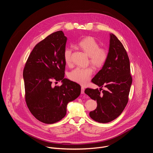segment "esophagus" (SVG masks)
<instances>
[{"instance_id":"obj_1","label":"esophagus","mask_w":153,"mask_h":153,"mask_svg":"<svg viewBox=\"0 0 153 153\" xmlns=\"http://www.w3.org/2000/svg\"><path fill=\"white\" fill-rule=\"evenodd\" d=\"M81 93L82 94H84L85 93V88L83 86L81 87Z\"/></svg>"}]
</instances>
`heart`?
Returning a JSON list of instances; mask_svg holds the SVG:
<instances>
[{
	"label": "heart",
	"mask_w": 153,
	"mask_h": 153,
	"mask_svg": "<svg viewBox=\"0 0 153 153\" xmlns=\"http://www.w3.org/2000/svg\"><path fill=\"white\" fill-rule=\"evenodd\" d=\"M77 46L89 56L90 63L96 68L102 67L106 63L108 53L106 50L100 48L98 42L93 37H85L79 40ZM72 50L70 48H65L63 51V58L65 63L70 65L71 62ZM91 67L76 68L69 74V77L73 81L80 84H85L88 82L93 74Z\"/></svg>",
	"instance_id": "heart-1"
}]
</instances>
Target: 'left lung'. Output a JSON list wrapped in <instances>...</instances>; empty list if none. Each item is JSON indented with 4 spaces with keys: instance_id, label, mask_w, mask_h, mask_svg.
<instances>
[{
    "instance_id": "left-lung-1",
    "label": "left lung",
    "mask_w": 153,
    "mask_h": 153,
    "mask_svg": "<svg viewBox=\"0 0 153 153\" xmlns=\"http://www.w3.org/2000/svg\"><path fill=\"white\" fill-rule=\"evenodd\" d=\"M110 35L108 59L91 80L106 90L102 93L97 88L85 90V93L97 103L96 110L90 113V117L103 123L111 122L122 113L128 102L132 83L127 53L117 37L112 33Z\"/></svg>"
}]
</instances>
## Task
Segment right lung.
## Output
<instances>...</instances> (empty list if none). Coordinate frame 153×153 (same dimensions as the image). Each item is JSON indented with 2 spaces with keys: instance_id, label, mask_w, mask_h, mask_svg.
I'll list each match as a JSON object with an SVG mask.
<instances>
[{
  "instance_id": "right-lung-1",
  "label": "right lung",
  "mask_w": 153,
  "mask_h": 153,
  "mask_svg": "<svg viewBox=\"0 0 153 153\" xmlns=\"http://www.w3.org/2000/svg\"><path fill=\"white\" fill-rule=\"evenodd\" d=\"M67 40L63 31H58L40 41L30 53L23 72L27 106L37 120L47 124L62 119L68 103L81 92L78 83L64 78ZM53 80H61L62 84L53 87Z\"/></svg>"
}]
</instances>
